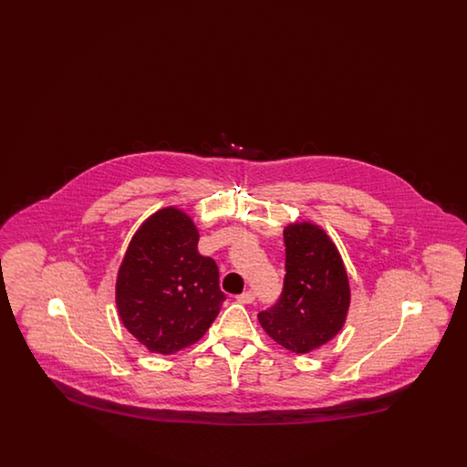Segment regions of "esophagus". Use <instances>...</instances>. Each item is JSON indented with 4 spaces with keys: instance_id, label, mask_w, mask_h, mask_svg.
<instances>
[{
    "instance_id": "1",
    "label": "esophagus",
    "mask_w": 467,
    "mask_h": 467,
    "mask_svg": "<svg viewBox=\"0 0 467 467\" xmlns=\"http://www.w3.org/2000/svg\"><path fill=\"white\" fill-rule=\"evenodd\" d=\"M238 301L244 303V305L254 303V301H255V292H254V290H244V292H242V294L238 296Z\"/></svg>"
}]
</instances>
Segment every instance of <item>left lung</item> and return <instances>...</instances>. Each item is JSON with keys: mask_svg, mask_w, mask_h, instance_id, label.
<instances>
[{"mask_svg": "<svg viewBox=\"0 0 467 467\" xmlns=\"http://www.w3.org/2000/svg\"><path fill=\"white\" fill-rule=\"evenodd\" d=\"M285 276L278 301L257 315L263 329L296 354L322 347L345 324L348 276L329 236L310 223L284 231Z\"/></svg>", "mask_w": 467, "mask_h": 467, "instance_id": "1", "label": "left lung"}]
</instances>
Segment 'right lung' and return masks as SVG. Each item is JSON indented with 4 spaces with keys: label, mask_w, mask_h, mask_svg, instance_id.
<instances>
[{
    "label": "right lung",
    "mask_w": 467,
    "mask_h": 467,
    "mask_svg": "<svg viewBox=\"0 0 467 467\" xmlns=\"http://www.w3.org/2000/svg\"><path fill=\"white\" fill-rule=\"evenodd\" d=\"M200 233L177 208L149 217L128 246L117 276L122 324L150 352L175 354L196 343L225 294L219 267L198 252Z\"/></svg>",
    "instance_id": "obj_1"
}]
</instances>
